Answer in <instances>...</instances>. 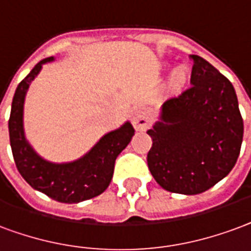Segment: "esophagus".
<instances>
[{"label": "esophagus", "mask_w": 251, "mask_h": 251, "mask_svg": "<svg viewBox=\"0 0 251 251\" xmlns=\"http://www.w3.org/2000/svg\"><path fill=\"white\" fill-rule=\"evenodd\" d=\"M133 125L137 130L144 131L146 130L150 125V117H149V111L141 107V109H137V110L133 113Z\"/></svg>", "instance_id": "34e87169"}]
</instances>
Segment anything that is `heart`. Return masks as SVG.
Listing matches in <instances>:
<instances>
[{"label": "heart", "mask_w": 251, "mask_h": 251, "mask_svg": "<svg viewBox=\"0 0 251 251\" xmlns=\"http://www.w3.org/2000/svg\"><path fill=\"white\" fill-rule=\"evenodd\" d=\"M186 82V72L183 69L174 70L170 77V89L172 90H179Z\"/></svg>", "instance_id": "1"}]
</instances>
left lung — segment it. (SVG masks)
<instances>
[{
	"mask_svg": "<svg viewBox=\"0 0 251 251\" xmlns=\"http://www.w3.org/2000/svg\"><path fill=\"white\" fill-rule=\"evenodd\" d=\"M193 86L163 102L148 130V166L165 190L194 196L224 179L238 159L244 121L229 79L200 55H190Z\"/></svg>",
	"mask_w": 251,
	"mask_h": 251,
	"instance_id": "8db88e82",
	"label": "left lung"
}]
</instances>
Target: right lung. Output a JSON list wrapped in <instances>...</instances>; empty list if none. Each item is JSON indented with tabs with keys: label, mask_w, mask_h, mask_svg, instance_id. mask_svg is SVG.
Listing matches in <instances>:
<instances>
[{
	"label": "right lung",
	"mask_w": 251,
	"mask_h": 251,
	"mask_svg": "<svg viewBox=\"0 0 251 251\" xmlns=\"http://www.w3.org/2000/svg\"><path fill=\"white\" fill-rule=\"evenodd\" d=\"M54 61L49 57L31 69L14 93L9 118V137L14 162L24 179L33 189L55 201L78 203L100 196L110 185L114 163L134 135L129 121L100 138L97 144L78 159L70 162H51L42 158L26 140L24 129V105L31 81H34L42 65Z\"/></svg>",
	"instance_id": "right-lung-1"
}]
</instances>
